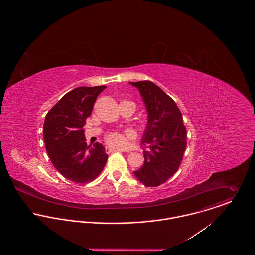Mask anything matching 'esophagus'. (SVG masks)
I'll return each instance as SVG.
<instances>
[{
	"instance_id": "34e87169",
	"label": "esophagus",
	"mask_w": 255,
	"mask_h": 255,
	"mask_svg": "<svg viewBox=\"0 0 255 255\" xmlns=\"http://www.w3.org/2000/svg\"><path fill=\"white\" fill-rule=\"evenodd\" d=\"M106 151H107L108 153H113V152H122L120 149H116V148H112V147H108V148L106 149Z\"/></svg>"
}]
</instances>
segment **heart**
I'll list each match as a JSON object with an SVG mask.
<instances>
[{"instance_id": "b5f03b06", "label": "heart", "mask_w": 255, "mask_h": 255, "mask_svg": "<svg viewBox=\"0 0 255 255\" xmlns=\"http://www.w3.org/2000/svg\"><path fill=\"white\" fill-rule=\"evenodd\" d=\"M106 141L110 146L116 148H122L126 145L127 138L124 134L119 132H111L106 136Z\"/></svg>"}]
</instances>
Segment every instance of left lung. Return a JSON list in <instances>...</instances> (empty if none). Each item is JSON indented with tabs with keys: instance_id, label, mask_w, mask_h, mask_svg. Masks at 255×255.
I'll return each instance as SVG.
<instances>
[{
	"instance_id": "8db88e82",
	"label": "left lung",
	"mask_w": 255,
	"mask_h": 255,
	"mask_svg": "<svg viewBox=\"0 0 255 255\" xmlns=\"http://www.w3.org/2000/svg\"><path fill=\"white\" fill-rule=\"evenodd\" d=\"M136 87L147 111V124L141 139L148 145L144 164L134 171L135 178L145 186H158L179 169L186 147V129L181 111L175 101L152 81L129 82Z\"/></svg>"
}]
</instances>
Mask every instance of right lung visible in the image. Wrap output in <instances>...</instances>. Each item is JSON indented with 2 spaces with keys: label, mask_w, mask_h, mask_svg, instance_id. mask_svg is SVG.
<instances>
[{
  "label": "right lung",
  "mask_w": 255,
  "mask_h": 255,
  "mask_svg": "<svg viewBox=\"0 0 255 255\" xmlns=\"http://www.w3.org/2000/svg\"><path fill=\"white\" fill-rule=\"evenodd\" d=\"M105 88V85L76 87L45 117L43 135L48 156L58 172L72 182H91L106 165L105 147L98 142L87 146L82 128L97 96Z\"/></svg>",
  "instance_id": "right-lung-1"
}]
</instances>
